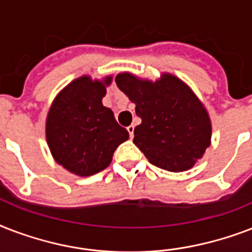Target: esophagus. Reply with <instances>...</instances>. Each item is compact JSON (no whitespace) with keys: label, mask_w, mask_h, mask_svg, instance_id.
Segmentation results:
<instances>
[{"label":"esophagus","mask_w":252,"mask_h":252,"mask_svg":"<svg viewBox=\"0 0 252 252\" xmlns=\"http://www.w3.org/2000/svg\"><path fill=\"white\" fill-rule=\"evenodd\" d=\"M126 129H128V132H129L130 137H133V130H134V126H133V124H130V126H128V128H126Z\"/></svg>","instance_id":"obj_1"}]
</instances>
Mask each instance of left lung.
Returning a JSON list of instances; mask_svg holds the SVG:
<instances>
[{"label": "left lung", "mask_w": 252, "mask_h": 252, "mask_svg": "<svg viewBox=\"0 0 252 252\" xmlns=\"http://www.w3.org/2000/svg\"><path fill=\"white\" fill-rule=\"evenodd\" d=\"M115 82L136 104L141 124L133 144L152 165L172 172L187 171L211 146L212 123L207 108L192 89L170 73L156 81L129 72Z\"/></svg>", "instance_id": "1"}]
</instances>
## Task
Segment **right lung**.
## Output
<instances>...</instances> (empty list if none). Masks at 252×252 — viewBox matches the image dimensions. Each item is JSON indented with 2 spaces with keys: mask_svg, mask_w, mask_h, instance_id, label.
I'll use <instances>...</instances> for the list:
<instances>
[{
  "mask_svg": "<svg viewBox=\"0 0 252 252\" xmlns=\"http://www.w3.org/2000/svg\"><path fill=\"white\" fill-rule=\"evenodd\" d=\"M112 76L93 80L81 76L53 99L45 120V138L53 159L78 176H90L108 167L112 156L129 133L104 107L103 96Z\"/></svg>",
  "mask_w": 252,
  "mask_h": 252,
  "instance_id": "obj_1",
  "label": "right lung"
}]
</instances>
